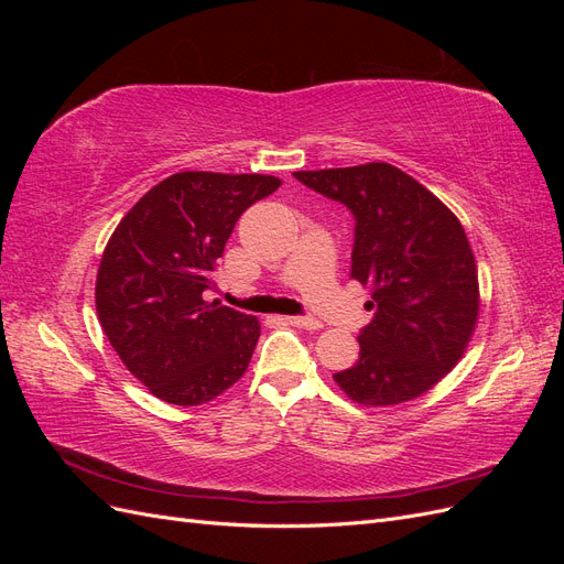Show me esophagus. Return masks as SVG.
Instances as JSON below:
<instances>
[{
	"mask_svg": "<svg viewBox=\"0 0 564 564\" xmlns=\"http://www.w3.org/2000/svg\"><path fill=\"white\" fill-rule=\"evenodd\" d=\"M284 322L292 324V327H299V329H311V332L322 329V322L317 317H308V315H289V317H284Z\"/></svg>",
	"mask_w": 564,
	"mask_h": 564,
	"instance_id": "34e87169",
	"label": "esophagus"
}]
</instances>
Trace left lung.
Wrapping results in <instances>:
<instances>
[{"label": "left lung", "instance_id": "1", "mask_svg": "<svg viewBox=\"0 0 564 564\" xmlns=\"http://www.w3.org/2000/svg\"><path fill=\"white\" fill-rule=\"evenodd\" d=\"M355 218L350 278L371 289L360 360L334 373L355 402L388 406L431 390L464 355L480 289L458 218L398 166L369 162L294 172Z\"/></svg>", "mask_w": 564, "mask_h": 564}]
</instances>
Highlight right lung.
I'll list each match as a JSON object with an SVG mask.
<instances>
[{
	"instance_id": "obj_1",
	"label": "right lung",
	"mask_w": 564,
	"mask_h": 564,
	"mask_svg": "<svg viewBox=\"0 0 564 564\" xmlns=\"http://www.w3.org/2000/svg\"><path fill=\"white\" fill-rule=\"evenodd\" d=\"M275 176L181 172L119 220L96 275V311L119 360L155 398L195 406L242 379L261 324L204 301L228 237Z\"/></svg>"
}]
</instances>
